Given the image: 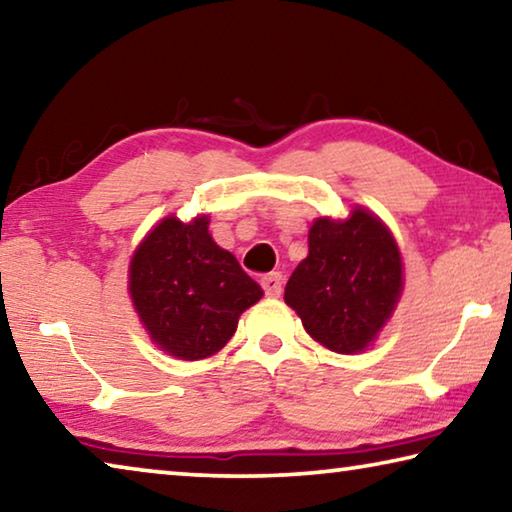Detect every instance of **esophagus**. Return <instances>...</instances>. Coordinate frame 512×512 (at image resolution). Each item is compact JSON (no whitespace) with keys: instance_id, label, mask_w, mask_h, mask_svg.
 <instances>
[{"instance_id":"esophagus-1","label":"esophagus","mask_w":512,"mask_h":512,"mask_svg":"<svg viewBox=\"0 0 512 512\" xmlns=\"http://www.w3.org/2000/svg\"><path fill=\"white\" fill-rule=\"evenodd\" d=\"M282 275L280 273H269L262 278V289L269 298H278L282 294Z\"/></svg>"}]
</instances>
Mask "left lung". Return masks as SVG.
Wrapping results in <instances>:
<instances>
[{
  "instance_id": "8db88e82",
  "label": "left lung",
  "mask_w": 512,
  "mask_h": 512,
  "mask_svg": "<svg viewBox=\"0 0 512 512\" xmlns=\"http://www.w3.org/2000/svg\"><path fill=\"white\" fill-rule=\"evenodd\" d=\"M307 243L310 253L291 273L285 303L330 351H364L401 298L403 264L392 232L355 207L346 221L316 218Z\"/></svg>"
}]
</instances>
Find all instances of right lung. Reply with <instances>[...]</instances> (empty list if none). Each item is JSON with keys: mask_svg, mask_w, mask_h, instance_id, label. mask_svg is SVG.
<instances>
[{"mask_svg": "<svg viewBox=\"0 0 512 512\" xmlns=\"http://www.w3.org/2000/svg\"><path fill=\"white\" fill-rule=\"evenodd\" d=\"M209 218L168 216L129 264V294L152 342L180 360H202L230 342L239 316L264 296L209 234Z\"/></svg>", "mask_w": 512, "mask_h": 512, "instance_id": "add662e5", "label": "right lung"}]
</instances>
